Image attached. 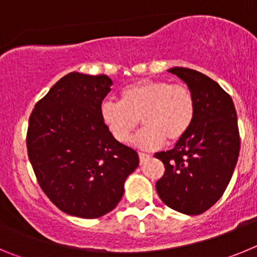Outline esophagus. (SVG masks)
<instances>
[{
	"label": "esophagus",
	"mask_w": 257,
	"mask_h": 257,
	"mask_svg": "<svg viewBox=\"0 0 257 257\" xmlns=\"http://www.w3.org/2000/svg\"><path fill=\"white\" fill-rule=\"evenodd\" d=\"M149 158H151V156H149V154H145V153H139V161H140V163H144V162H147V161H148Z\"/></svg>",
	"instance_id": "1"
}]
</instances>
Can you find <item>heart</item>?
<instances>
[{"label":"heart","mask_w":257,"mask_h":257,"mask_svg":"<svg viewBox=\"0 0 257 257\" xmlns=\"http://www.w3.org/2000/svg\"><path fill=\"white\" fill-rule=\"evenodd\" d=\"M196 115V100L189 87L169 81H139L122 91V101L104 100L100 118L118 143L128 142L142 118L145 127L134 139L142 149H156L187 135Z\"/></svg>","instance_id":"heart-1"}]
</instances>
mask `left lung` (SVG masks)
<instances>
[{
  "label": "left lung",
  "mask_w": 257,
  "mask_h": 257,
  "mask_svg": "<svg viewBox=\"0 0 257 257\" xmlns=\"http://www.w3.org/2000/svg\"><path fill=\"white\" fill-rule=\"evenodd\" d=\"M169 72L188 85L196 100V115L174 149L156 153L165 165L156 189L172 210L199 215L221 198L237 165V112L229 94L206 74L181 67Z\"/></svg>",
  "instance_id": "1"
}]
</instances>
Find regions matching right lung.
<instances>
[{
  "label": "right lung",
  "mask_w": 257,
  "mask_h": 257,
  "mask_svg": "<svg viewBox=\"0 0 257 257\" xmlns=\"http://www.w3.org/2000/svg\"><path fill=\"white\" fill-rule=\"evenodd\" d=\"M105 74L72 72L35 105L27 131L28 158L38 184L63 212L96 219L123 196L126 178L139 166L133 148L118 143L100 118L110 91Z\"/></svg>",
  "instance_id": "add662e5"
}]
</instances>
